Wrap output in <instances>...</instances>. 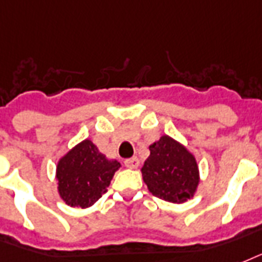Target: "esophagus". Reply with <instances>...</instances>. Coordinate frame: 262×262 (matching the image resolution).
I'll use <instances>...</instances> for the list:
<instances>
[{
	"label": "esophagus",
	"mask_w": 262,
	"mask_h": 262,
	"mask_svg": "<svg viewBox=\"0 0 262 262\" xmlns=\"http://www.w3.org/2000/svg\"><path fill=\"white\" fill-rule=\"evenodd\" d=\"M125 167L128 168H137L139 165V159L138 157H131V159H127L124 161Z\"/></svg>",
	"instance_id": "obj_1"
}]
</instances>
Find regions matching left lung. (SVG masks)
<instances>
[{
	"mask_svg": "<svg viewBox=\"0 0 262 262\" xmlns=\"http://www.w3.org/2000/svg\"><path fill=\"white\" fill-rule=\"evenodd\" d=\"M149 150V159L141 169L149 191L175 204L191 198L200 182L194 156L167 135L150 145Z\"/></svg>",
	"mask_w": 262,
	"mask_h": 262,
	"instance_id": "8db88e82",
	"label": "left lung"
}]
</instances>
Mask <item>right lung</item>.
<instances>
[{"label":"right lung","instance_id":"1","mask_svg":"<svg viewBox=\"0 0 262 262\" xmlns=\"http://www.w3.org/2000/svg\"><path fill=\"white\" fill-rule=\"evenodd\" d=\"M120 163L108 160L86 139L60 160L57 165L58 192L66 204L89 208L108 191Z\"/></svg>","mask_w":262,"mask_h":262}]
</instances>
